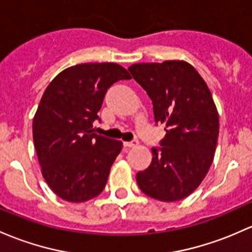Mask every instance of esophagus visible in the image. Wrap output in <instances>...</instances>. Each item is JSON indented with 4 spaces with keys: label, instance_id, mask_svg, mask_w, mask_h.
<instances>
[{
    "label": "esophagus",
    "instance_id": "esophagus-1",
    "mask_svg": "<svg viewBox=\"0 0 252 252\" xmlns=\"http://www.w3.org/2000/svg\"><path fill=\"white\" fill-rule=\"evenodd\" d=\"M137 145H139V141H137V140H133V141L124 142V146H126V147H136Z\"/></svg>",
    "mask_w": 252,
    "mask_h": 252
}]
</instances>
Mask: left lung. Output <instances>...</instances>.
I'll return each mask as SVG.
<instances>
[{
  "mask_svg": "<svg viewBox=\"0 0 252 252\" xmlns=\"http://www.w3.org/2000/svg\"><path fill=\"white\" fill-rule=\"evenodd\" d=\"M153 104L156 123L165 124L160 147L136 174L140 189L161 202L189 197L214 160L219 113L210 89L192 65L182 60L134 63L128 68Z\"/></svg>",
  "mask_w": 252,
  "mask_h": 252,
  "instance_id": "left-lung-1",
  "label": "left lung"
}]
</instances>
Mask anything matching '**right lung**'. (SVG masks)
<instances>
[{
  "label": "right lung",
  "mask_w": 252,
  "mask_h": 252,
  "mask_svg": "<svg viewBox=\"0 0 252 252\" xmlns=\"http://www.w3.org/2000/svg\"><path fill=\"white\" fill-rule=\"evenodd\" d=\"M130 78L118 63H79L44 91L33 117V144L44 180L62 199L87 202L104 190L123 144L95 134L93 122L107 89Z\"/></svg>",
  "instance_id": "add662e5"
}]
</instances>
